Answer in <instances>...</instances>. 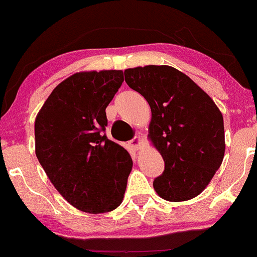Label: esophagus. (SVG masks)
<instances>
[{
    "instance_id": "34e87169",
    "label": "esophagus",
    "mask_w": 257,
    "mask_h": 257,
    "mask_svg": "<svg viewBox=\"0 0 257 257\" xmlns=\"http://www.w3.org/2000/svg\"><path fill=\"white\" fill-rule=\"evenodd\" d=\"M142 142H144V140H142V137L136 136V137H135V139L132 140V141H131V146H132V149H134V150H139V149H141Z\"/></svg>"
}]
</instances>
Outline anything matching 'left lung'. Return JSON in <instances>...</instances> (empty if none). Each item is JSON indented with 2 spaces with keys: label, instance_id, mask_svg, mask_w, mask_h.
<instances>
[{
  "label": "left lung",
  "instance_id": "8db88e82",
  "mask_svg": "<svg viewBox=\"0 0 257 257\" xmlns=\"http://www.w3.org/2000/svg\"><path fill=\"white\" fill-rule=\"evenodd\" d=\"M125 81L151 108L149 139L165 161L155 191L166 201L194 199L222 164V113L199 85L171 66L127 68Z\"/></svg>",
  "mask_w": 257,
  "mask_h": 257
}]
</instances>
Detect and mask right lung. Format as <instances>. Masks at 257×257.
<instances>
[{"label":"right lung","mask_w":257,"mask_h":257,"mask_svg":"<svg viewBox=\"0 0 257 257\" xmlns=\"http://www.w3.org/2000/svg\"><path fill=\"white\" fill-rule=\"evenodd\" d=\"M123 82L121 70L83 71L58 83L35 120L40 164L63 199L83 212L121 205L132 159L103 134L106 107Z\"/></svg>","instance_id":"obj_1"}]
</instances>
